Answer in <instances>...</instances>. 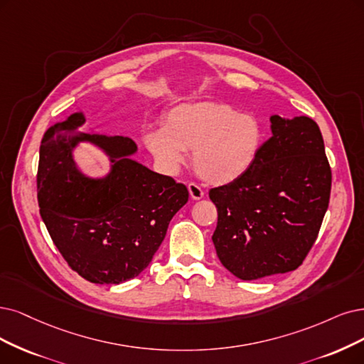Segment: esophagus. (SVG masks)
Instances as JSON below:
<instances>
[{
  "mask_svg": "<svg viewBox=\"0 0 364 364\" xmlns=\"http://www.w3.org/2000/svg\"><path fill=\"white\" fill-rule=\"evenodd\" d=\"M187 189H189V195H191V198L193 200H198L200 198H204V195H205L204 191L200 189V187L198 184H195V183H191L189 186H187Z\"/></svg>",
  "mask_w": 364,
  "mask_h": 364,
  "instance_id": "34e87169",
  "label": "esophagus"
}]
</instances>
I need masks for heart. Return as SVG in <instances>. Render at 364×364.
Instances as JSON below:
<instances>
[{"label": "heart", "instance_id": "heart-1", "mask_svg": "<svg viewBox=\"0 0 364 364\" xmlns=\"http://www.w3.org/2000/svg\"><path fill=\"white\" fill-rule=\"evenodd\" d=\"M142 142L165 173L175 175L192 150V165L200 178L228 184L249 171L257 160L264 127L258 117L238 112L219 102L183 103L164 118V127L142 133Z\"/></svg>", "mask_w": 364, "mask_h": 364}]
</instances>
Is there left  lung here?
<instances>
[{"label":"left lung","mask_w":364,"mask_h":364,"mask_svg":"<svg viewBox=\"0 0 364 364\" xmlns=\"http://www.w3.org/2000/svg\"><path fill=\"white\" fill-rule=\"evenodd\" d=\"M272 138L247 172L210 191L218 207L213 243L222 265L241 280L297 268L328 208L331 169L312 118L270 117Z\"/></svg>","instance_id":"obj_1"}]
</instances>
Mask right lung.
Segmentation results:
<instances>
[{
  "instance_id": "obj_1",
  "label": "right lung",
  "mask_w": 364,
  "mask_h": 364,
  "mask_svg": "<svg viewBox=\"0 0 364 364\" xmlns=\"http://www.w3.org/2000/svg\"><path fill=\"white\" fill-rule=\"evenodd\" d=\"M84 112L52 126L40 145L37 199L48 232L79 276L118 285L139 276L164 241L171 219L187 200L186 186L133 160L127 136L84 133ZM85 141L110 159V171L90 178L74 150Z\"/></svg>"
}]
</instances>
